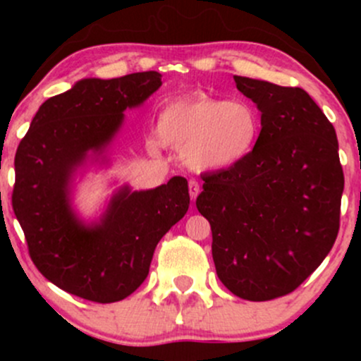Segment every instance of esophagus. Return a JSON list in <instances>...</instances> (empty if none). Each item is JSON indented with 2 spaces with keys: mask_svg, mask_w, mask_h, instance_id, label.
<instances>
[{
  "mask_svg": "<svg viewBox=\"0 0 361 361\" xmlns=\"http://www.w3.org/2000/svg\"><path fill=\"white\" fill-rule=\"evenodd\" d=\"M188 190H190V197H192V200H195V198L198 197V193H200V185H198V181L190 180Z\"/></svg>",
  "mask_w": 361,
  "mask_h": 361,
  "instance_id": "1",
  "label": "esophagus"
}]
</instances>
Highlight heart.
Wrapping results in <instances>:
<instances>
[{"mask_svg":"<svg viewBox=\"0 0 361 361\" xmlns=\"http://www.w3.org/2000/svg\"><path fill=\"white\" fill-rule=\"evenodd\" d=\"M261 134V114L246 100L195 93L168 102L156 120V139L181 151L198 171L233 168L251 154Z\"/></svg>","mask_w":361,"mask_h":361,"instance_id":"1","label":"heart"}]
</instances>
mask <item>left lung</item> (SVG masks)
Wrapping results in <instances>:
<instances>
[{"mask_svg":"<svg viewBox=\"0 0 361 361\" xmlns=\"http://www.w3.org/2000/svg\"><path fill=\"white\" fill-rule=\"evenodd\" d=\"M261 111L252 152L202 178L219 280L241 299L293 292L331 251L345 176L333 123L302 88L234 76Z\"/></svg>","mask_w":361,"mask_h":361,"instance_id":"1","label":"left lung"}]
</instances>
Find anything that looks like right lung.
Here are the masks:
<instances>
[{"instance_id":"obj_1","label":"right lung","mask_w":361,"mask_h":361,"mask_svg":"<svg viewBox=\"0 0 361 361\" xmlns=\"http://www.w3.org/2000/svg\"><path fill=\"white\" fill-rule=\"evenodd\" d=\"M161 86L156 71L78 81L40 105L16 149L11 205L28 255L54 285L110 304L146 280L157 243L186 214L185 178L144 192L118 190L100 222L85 226L69 204L73 173L88 152L102 154L122 127L123 111Z\"/></svg>"}]
</instances>
